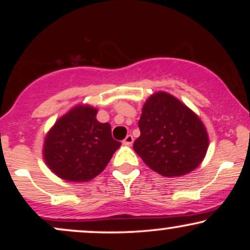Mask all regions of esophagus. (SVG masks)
<instances>
[{
    "label": "esophagus",
    "mask_w": 250,
    "mask_h": 250,
    "mask_svg": "<svg viewBox=\"0 0 250 250\" xmlns=\"http://www.w3.org/2000/svg\"><path fill=\"white\" fill-rule=\"evenodd\" d=\"M133 142H134V137L131 136V135H127V136H125V139L123 140V143L127 146H131V143Z\"/></svg>",
    "instance_id": "obj_1"
}]
</instances>
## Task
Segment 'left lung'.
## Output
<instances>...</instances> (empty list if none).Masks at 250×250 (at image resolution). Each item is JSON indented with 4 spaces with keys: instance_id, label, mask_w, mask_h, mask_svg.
Here are the masks:
<instances>
[{
    "instance_id": "1",
    "label": "left lung",
    "mask_w": 250,
    "mask_h": 250,
    "mask_svg": "<svg viewBox=\"0 0 250 250\" xmlns=\"http://www.w3.org/2000/svg\"><path fill=\"white\" fill-rule=\"evenodd\" d=\"M134 150L157 174L181 176L199 167L209 146L200 117L180 100L159 91L146 101Z\"/></svg>"
}]
</instances>
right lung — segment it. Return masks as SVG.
<instances>
[{
  "label": "right lung",
  "mask_w": 250,
  "mask_h": 250,
  "mask_svg": "<svg viewBox=\"0 0 250 250\" xmlns=\"http://www.w3.org/2000/svg\"><path fill=\"white\" fill-rule=\"evenodd\" d=\"M96 114L97 109L91 105H75L48 131L43 159L61 179L69 182L93 180L121 146L111 136L110 125L97 121Z\"/></svg>",
  "instance_id": "obj_1"
}]
</instances>
